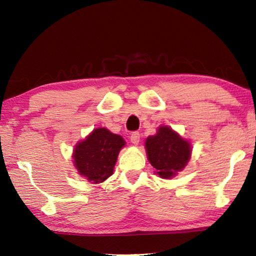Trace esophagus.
<instances>
[{
	"label": "esophagus",
	"instance_id": "1",
	"mask_svg": "<svg viewBox=\"0 0 256 256\" xmlns=\"http://www.w3.org/2000/svg\"><path fill=\"white\" fill-rule=\"evenodd\" d=\"M130 141H131L133 144L136 146L138 142H140V133H138V132H133L131 134V136H130Z\"/></svg>",
	"mask_w": 256,
	"mask_h": 256
}]
</instances>
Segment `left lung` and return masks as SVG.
<instances>
[{
  "instance_id": "left-lung-1",
  "label": "left lung",
  "mask_w": 256,
  "mask_h": 256,
  "mask_svg": "<svg viewBox=\"0 0 256 256\" xmlns=\"http://www.w3.org/2000/svg\"><path fill=\"white\" fill-rule=\"evenodd\" d=\"M144 146L156 174L166 180L183 170L192 154L190 141L167 125H160L154 136L146 138Z\"/></svg>"
}]
</instances>
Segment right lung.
<instances>
[{
	"label": "right lung",
	"instance_id": "1",
	"mask_svg": "<svg viewBox=\"0 0 256 256\" xmlns=\"http://www.w3.org/2000/svg\"><path fill=\"white\" fill-rule=\"evenodd\" d=\"M124 138L106 128H98L74 146L73 166L90 183H102L114 172Z\"/></svg>",
	"mask_w": 256,
	"mask_h": 256
}]
</instances>
